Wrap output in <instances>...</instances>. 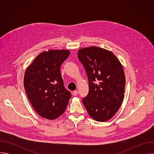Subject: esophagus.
Instances as JSON below:
<instances>
[{
	"label": "esophagus",
	"mask_w": 154,
	"mask_h": 154,
	"mask_svg": "<svg viewBox=\"0 0 154 154\" xmlns=\"http://www.w3.org/2000/svg\"><path fill=\"white\" fill-rule=\"evenodd\" d=\"M73 94H74V96L77 95V94H78V91H77V90L74 91H73Z\"/></svg>",
	"instance_id": "obj_1"
}]
</instances>
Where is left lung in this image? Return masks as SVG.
<instances>
[{
  "instance_id": "8db88e82",
  "label": "left lung",
  "mask_w": 154,
  "mask_h": 154,
  "mask_svg": "<svg viewBox=\"0 0 154 154\" xmlns=\"http://www.w3.org/2000/svg\"><path fill=\"white\" fill-rule=\"evenodd\" d=\"M89 93L82 102L94 120L105 122L118 112L124 97L125 78L121 64L110 51L93 46L79 50Z\"/></svg>"
}]
</instances>
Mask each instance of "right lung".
<instances>
[{
	"mask_svg": "<svg viewBox=\"0 0 154 154\" xmlns=\"http://www.w3.org/2000/svg\"><path fill=\"white\" fill-rule=\"evenodd\" d=\"M70 54L68 50H51L38 55L26 69L24 85L37 113L55 119L65 111L71 93L64 88L60 67Z\"/></svg>",
	"mask_w": 154,
	"mask_h": 154,
	"instance_id": "add662e5",
	"label": "right lung"
}]
</instances>
